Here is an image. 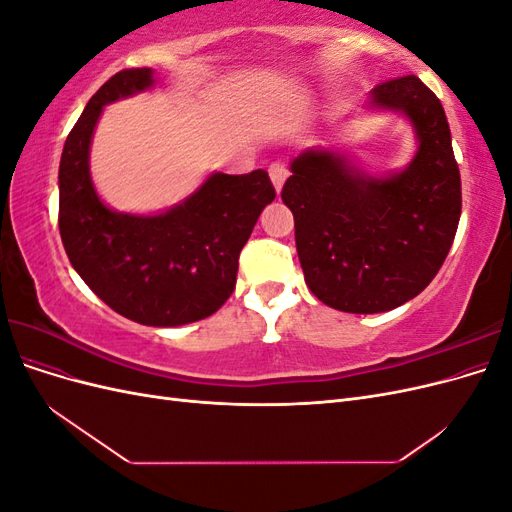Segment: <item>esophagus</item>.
I'll return each instance as SVG.
<instances>
[{
	"instance_id": "34e87169",
	"label": "esophagus",
	"mask_w": 512,
	"mask_h": 512,
	"mask_svg": "<svg viewBox=\"0 0 512 512\" xmlns=\"http://www.w3.org/2000/svg\"><path fill=\"white\" fill-rule=\"evenodd\" d=\"M269 177H271V181H273V185H275V190L280 192L284 181H286V177H288V166H286L284 162H273V164L269 166Z\"/></svg>"
}]
</instances>
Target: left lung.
Segmentation results:
<instances>
[{"mask_svg": "<svg viewBox=\"0 0 512 512\" xmlns=\"http://www.w3.org/2000/svg\"><path fill=\"white\" fill-rule=\"evenodd\" d=\"M371 104L412 121L418 151L404 173L374 179L333 151H305L282 190L305 284L348 314L389 312L421 294L461 215L459 166L436 94L408 74L376 85Z\"/></svg>", "mask_w": 512, "mask_h": 512, "instance_id": "left-lung-1", "label": "left lung"}]
</instances>
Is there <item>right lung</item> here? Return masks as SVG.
<instances>
[{
    "instance_id": "obj_1",
    "label": "right lung",
    "mask_w": 512,
    "mask_h": 512,
    "mask_svg": "<svg viewBox=\"0 0 512 512\" xmlns=\"http://www.w3.org/2000/svg\"><path fill=\"white\" fill-rule=\"evenodd\" d=\"M153 85L151 68L111 76L70 130L59 162V235L85 284L117 314L149 327L203 320L235 290L239 254L275 198L267 170L211 175L160 215L104 207L89 177V143L102 106Z\"/></svg>"
}]
</instances>
